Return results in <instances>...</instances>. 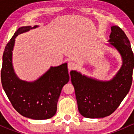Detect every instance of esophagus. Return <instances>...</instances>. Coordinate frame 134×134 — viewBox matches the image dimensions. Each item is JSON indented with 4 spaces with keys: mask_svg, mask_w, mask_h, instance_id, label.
Returning a JSON list of instances; mask_svg holds the SVG:
<instances>
[{
    "mask_svg": "<svg viewBox=\"0 0 134 134\" xmlns=\"http://www.w3.org/2000/svg\"><path fill=\"white\" fill-rule=\"evenodd\" d=\"M76 67V64L72 62H69L68 63V69L69 70H72Z\"/></svg>",
    "mask_w": 134,
    "mask_h": 134,
    "instance_id": "1",
    "label": "esophagus"
}]
</instances>
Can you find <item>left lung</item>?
Wrapping results in <instances>:
<instances>
[{
  "instance_id": "left-lung-1",
  "label": "left lung",
  "mask_w": 134,
  "mask_h": 134,
  "mask_svg": "<svg viewBox=\"0 0 134 134\" xmlns=\"http://www.w3.org/2000/svg\"><path fill=\"white\" fill-rule=\"evenodd\" d=\"M110 44L122 58V65L115 76L108 82L96 80L71 71L78 111L87 118H102L113 113L130 91L132 83L133 53L124 31L118 26L111 27Z\"/></svg>"
}]
</instances>
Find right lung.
Returning a JSON list of instances; mask_svg holds the SVG:
<instances>
[{"label": "right lung", "mask_w": 134, "mask_h": 134, "mask_svg": "<svg viewBox=\"0 0 134 134\" xmlns=\"http://www.w3.org/2000/svg\"><path fill=\"white\" fill-rule=\"evenodd\" d=\"M36 27L34 26V28ZM32 28L31 26L19 28L6 44L2 56L1 82L11 104L18 113L32 119H47L56 114L61 91L69 80V75L67 64L64 63L51 67L34 82L22 81L16 76L12 63L15 38Z\"/></svg>", "instance_id": "obj_1"}]
</instances>
